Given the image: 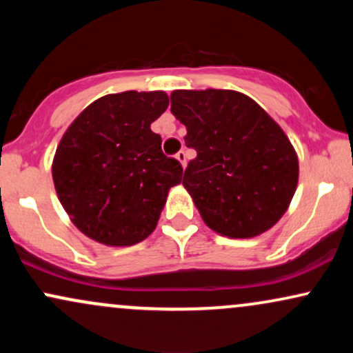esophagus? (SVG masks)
I'll list each match as a JSON object with an SVG mask.
<instances>
[{"mask_svg":"<svg viewBox=\"0 0 353 353\" xmlns=\"http://www.w3.org/2000/svg\"><path fill=\"white\" fill-rule=\"evenodd\" d=\"M176 159L179 161L182 168H185V164H188V159H185V152H184V151H179V152H177V154H176Z\"/></svg>","mask_w":353,"mask_h":353,"instance_id":"esophagus-1","label":"esophagus"}]
</instances>
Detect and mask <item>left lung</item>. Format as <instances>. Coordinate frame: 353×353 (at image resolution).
Listing matches in <instances>:
<instances>
[{
  "label": "left lung",
  "mask_w": 353,
  "mask_h": 353,
  "mask_svg": "<svg viewBox=\"0 0 353 353\" xmlns=\"http://www.w3.org/2000/svg\"><path fill=\"white\" fill-rule=\"evenodd\" d=\"M171 111L197 151L182 185L205 225L230 239L274 228L299 182L297 152L281 125L232 89H176Z\"/></svg>",
  "instance_id": "obj_1"
}]
</instances>
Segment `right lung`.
<instances>
[{
  "instance_id": "1",
  "label": "right lung",
  "mask_w": 353,
  "mask_h": 353,
  "mask_svg": "<svg viewBox=\"0 0 353 353\" xmlns=\"http://www.w3.org/2000/svg\"><path fill=\"white\" fill-rule=\"evenodd\" d=\"M169 106L164 91H124L96 99L72 121L52 159L56 194L84 236L134 245L156 229L182 165L164 156L151 124Z\"/></svg>"
}]
</instances>
